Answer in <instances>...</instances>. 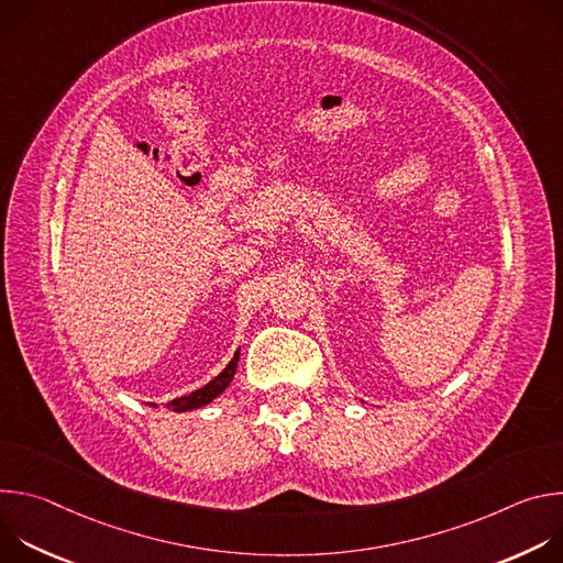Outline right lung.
Masks as SVG:
<instances>
[{"label": "right lung", "instance_id": "add662e5", "mask_svg": "<svg viewBox=\"0 0 563 563\" xmlns=\"http://www.w3.org/2000/svg\"><path fill=\"white\" fill-rule=\"evenodd\" d=\"M238 354H240V352L233 354V358L229 361V365H227L213 380H209L205 387H200V389H196V391H191V394H187V396L174 398L167 408L174 410V412H187V410H196V408H202V406L211 404V400H213L218 394H222V391L227 389V385L231 383V378H233V374H235V367H238Z\"/></svg>", "mask_w": 563, "mask_h": 563}]
</instances>
